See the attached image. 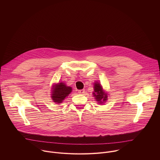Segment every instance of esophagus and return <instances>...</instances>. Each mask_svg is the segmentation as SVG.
<instances>
[{
    "mask_svg": "<svg viewBox=\"0 0 160 160\" xmlns=\"http://www.w3.org/2000/svg\"><path fill=\"white\" fill-rule=\"evenodd\" d=\"M78 94H82L85 93V90H84V89L79 90L78 91Z\"/></svg>",
    "mask_w": 160,
    "mask_h": 160,
    "instance_id": "esophagus-1",
    "label": "esophagus"
}]
</instances>
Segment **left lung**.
<instances>
[{"label":"left lung","mask_w":160,"mask_h":160,"mask_svg":"<svg viewBox=\"0 0 160 160\" xmlns=\"http://www.w3.org/2000/svg\"><path fill=\"white\" fill-rule=\"evenodd\" d=\"M92 94L97 102L99 104H103L108 99V93L103 89L102 86L99 82L94 83V92Z\"/></svg>","instance_id":"8db88e82"}]
</instances>
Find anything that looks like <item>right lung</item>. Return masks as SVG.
<instances>
[{"label": "right lung", "mask_w": 160, "mask_h": 160, "mask_svg": "<svg viewBox=\"0 0 160 160\" xmlns=\"http://www.w3.org/2000/svg\"><path fill=\"white\" fill-rule=\"evenodd\" d=\"M51 97L53 102L61 104L65 98L72 92V87L67 86L64 82H59L52 85Z\"/></svg>", "instance_id": "add662e5"}]
</instances>
